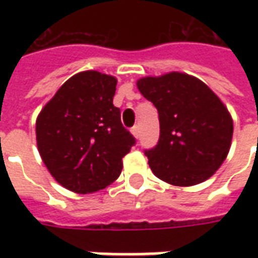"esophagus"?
<instances>
[{"mask_svg":"<svg viewBox=\"0 0 258 258\" xmlns=\"http://www.w3.org/2000/svg\"><path fill=\"white\" fill-rule=\"evenodd\" d=\"M131 133L134 135L135 138H140V127L138 125H134L133 128H131Z\"/></svg>","mask_w":258,"mask_h":258,"instance_id":"34e87169","label":"esophagus"}]
</instances>
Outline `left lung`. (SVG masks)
Listing matches in <instances>:
<instances>
[{"label":"left lung","instance_id":"obj_1","mask_svg":"<svg viewBox=\"0 0 258 258\" xmlns=\"http://www.w3.org/2000/svg\"><path fill=\"white\" fill-rule=\"evenodd\" d=\"M137 87L159 113L160 138L145 151L153 174L175 186L210 178L227 159L233 134L221 99L203 81L181 72L142 77Z\"/></svg>","mask_w":258,"mask_h":258}]
</instances>
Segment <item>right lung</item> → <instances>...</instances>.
<instances>
[{"label": "right lung", "instance_id": "obj_1", "mask_svg": "<svg viewBox=\"0 0 258 258\" xmlns=\"http://www.w3.org/2000/svg\"><path fill=\"white\" fill-rule=\"evenodd\" d=\"M117 79L96 70L74 74L36 120L37 148L53 178L76 194H92L118 178L135 144L113 105Z\"/></svg>", "mask_w": 258, "mask_h": 258}]
</instances>
